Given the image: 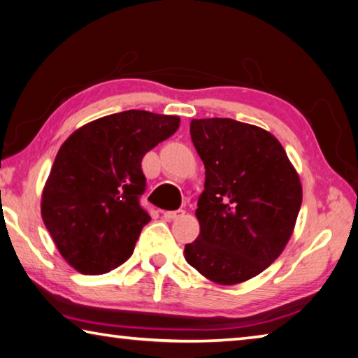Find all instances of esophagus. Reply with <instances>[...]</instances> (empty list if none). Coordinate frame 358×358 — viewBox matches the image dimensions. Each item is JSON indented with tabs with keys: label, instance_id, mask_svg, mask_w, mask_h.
Listing matches in <instances>:
<instances>
[{
	"label": "esophagus",
	"instance_id": "1",
	"mask_svg": "<svg viewBox=\"0 0 358 358\" xmlns=\"http://www.w3.org/2000/svg\"><path fill=\"white\" fill-rule=\"evenodd\" d=\"M185 215L183 209H178V211H166L164 213V219L166 220H175V219H180V217Z\"/></svg>",
	"mask_w": 358,
	"mask_h": 358
}]
</instances>
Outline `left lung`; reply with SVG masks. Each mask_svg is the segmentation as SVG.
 I'll use <instances>...</instances> for the list:
<instances>
[{
	"mask_svg": "<svg viewBox=\"0 0 358 358\" xmlns=\"http://www.w3.org/2000/svg\"><path fill=\"white\" fill-rule=\"evenodd\" d=\"M191 138L206 178L195 211L200 234L185 257L215 284L245 282L290 241L303 201L299 175L281 143L257 125L192 119Z\"/></svg>",
	"mask_w": 358,
	"mask_h": 358,
	"instance_id": "1",
	"label": "left lung"
}]
</instances>
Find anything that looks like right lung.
<instances>
[{"mask_svg":"<svg viewBox=\"0 0 358 358\" xmlns=\"http://www.w3.org/2000/svg\"><path fill=\"white\" fill-rule=\"evenodd\" d=\"M178 127V116L127 110L82 125L62 144L41 194V219L74 270L102 275L131 256L150 222L139 203L141 161Z\"/></svg>","mask_w":358,"mask_h":358,"instance_id":"right-lung-1","label":"right lung"}]
</instances>
